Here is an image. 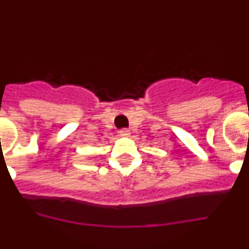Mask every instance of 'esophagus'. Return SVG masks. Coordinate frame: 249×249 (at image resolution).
<instances>
[{"mask_svg":"<svg viewBox=\"0 0 249 249\" xmlns=\"http://www.w3.org/2000/svg\"><path fill=\"white\" fill-rule=\"evenodd\" d=\"M120 135L122 136V137H128V136L131 135V132H129V129L123 128V129H121V131H120Z\"/></svg>","mask_w":249,"mask_h":249,"instance_id":"esophagus-1","label":"esophagus"}]
</instances>
